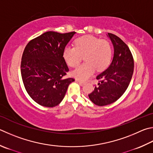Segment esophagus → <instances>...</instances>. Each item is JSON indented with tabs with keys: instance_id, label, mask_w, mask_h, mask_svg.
<instances>
[{
	"instance_id": "obj_1",
	"label": "esophagus",
	"mask_w": 153,
	"mask_h": 153,
	"mask_svg": "<svg viewBox=\"0 0 153 153\" xmlns=\"http://www.w3.org/2000/svg\"><path fill=\"white\" fill-rule=\"evenodd\" d=\"M76 81L78 83H79V84H81V85H84V84H85V82H82V81H81V80H79V79H76Z\"/></svg>"
}]
</instances>
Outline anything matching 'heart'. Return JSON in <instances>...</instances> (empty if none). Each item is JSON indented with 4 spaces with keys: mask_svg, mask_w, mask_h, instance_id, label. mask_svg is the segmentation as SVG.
Instances as JSON below:
<instances>
[{
    "mask_svg": "<svg viewBox=\"0 0 153 153\" xmlns=\"http://www.w3.org/2000/svg\"><path fill=\"white\" fill-rule=\"evenodd\" d=\"M62 56L66 63L71 68L77 67L82 57H84L85 63L72 72L75 77L84 80L92 76L96 69L102 71L109 66L112 48L107 40L86 35L77 38L74 42V47H65Z\"/></svg>",
    "mask_w": 153,
    "mask_h": 153,
    "instance_id": "1",
    "label": "heart"
}]
</instances>
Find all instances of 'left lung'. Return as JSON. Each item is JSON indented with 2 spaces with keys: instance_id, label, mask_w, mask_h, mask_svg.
<instances>
[{
  "instance_id": "left-lung-1",
  "label": "left lung",
  "mask_w": 153,
  "mask_h": 153,
  "mask_svg": "<svg viewBox=\"0 0 153 153\" xmlns=\"http://www.w3.org/2000/svg\"><path fill=\"white\" fill-rule=\"evenodd\" d=\"M114 49L112 62L98 75V86L88 94L94 104L103 106L116 102L126 90L134 71V59L128 47L118 36L108 33Z\"/></svg>"
}]
</instances>
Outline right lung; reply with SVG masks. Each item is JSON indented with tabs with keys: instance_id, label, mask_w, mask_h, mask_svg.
I'll use <instances>...</instances> for the list:
<instances>
[{
	"instance_id": "1",
	"label": "right lung",
	"mask_w": 153,
	"mask_h": 153,
	"mask_svg": "<svg viewBox=\"0 0 153 153\" xmlns=\"http://www.w3.org/2000/svg\"><path fill=\"white\" fill-rule=\"evenodd\" d=\"M76 32L44 33L30 40L22 55V79L33 100L45 107H54L62 101L74 79L63 78L69 68L62 53Z\"/></svg>"
}]
</instances>
